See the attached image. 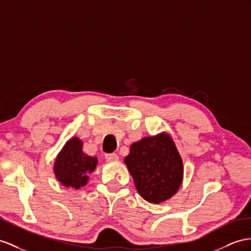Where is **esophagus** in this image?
<instances>
[{"instance_id":"34e87169","label":"esophagus","mask_w":251,"mask_h":251,"mask_svg":"<svg viewBox=\"0 0 251 251\" xmlns=\"http://www.w3.org/2000/svg\"><path fill=\"white\" fill-rule=\"evenodd\" d=\"M105 159L108 162H115L119 160V156L117 155V153H106Z\"/></svg>"}]
</instances>
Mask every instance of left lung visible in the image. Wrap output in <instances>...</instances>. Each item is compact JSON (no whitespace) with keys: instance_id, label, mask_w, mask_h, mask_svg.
<instances>
[{"instance_id":"obj_1","label":"left lung","mask_w":251,"mask_h":251,"mask_svg":"<svg viewBox=\"0 0 251 251\" xmlns=\"http://www.w3.org/2000/svg\"><path fill=\"white\" fill-rule=\"evenodd\" d=\"M124 162L138 193L146 201L163 202L180 188L183 163L169 133L161 132L132 143Z\"/></svg>"}]
</instances>
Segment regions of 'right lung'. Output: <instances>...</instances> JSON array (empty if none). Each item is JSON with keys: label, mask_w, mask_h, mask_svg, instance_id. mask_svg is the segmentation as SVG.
Segmentation results:
<instances>
[{"label": "right lung", "mask_w": 251, "mask_h": 251, "mask_svg": "<svg viewBox=\"0 0 251 251\" xmlns=\"http://www.w3.org/2000/svg\"><path fill=\"white\" fill-rule=\"evenodd\" d=\"M82 146L80 139L71 138L55 159V176L63 187L75 190L85 187L89 174L93 173L98 165V158L86 155L82 151Z\"/></svg>", "instance_id": "add662e5"}]
</instances>
